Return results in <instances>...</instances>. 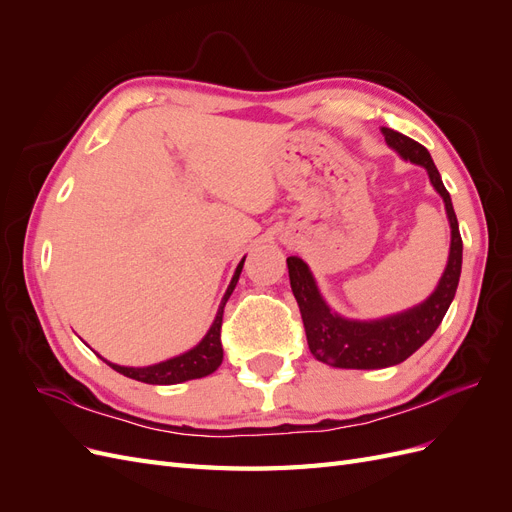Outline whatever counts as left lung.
Returning <instances> with one entry per match:
<instances>
[{"label": "left lung", "instance_id": "obj_1", "mask_svg": "<svg viewBox=\"0 0 512 512\" xmlns=\"http://www.w3.org/2000/svg\"><path fill=\"white\" fill-rule=\"evenodd\" d=\"M382 134L386 145L395 149L401 158L425 166L431 185L444 200L448 222H451V252H448L446 269L436 290L423 303L378 320H350L331 312V307L320 297L314 275L305 262L297 256L286 260L290 288L301 309L309 350L318 361L342 369H382L406 361L440 327L455 299L461 275L463 243L457 215L451 194L446 192L429 151L421 143L391 128H382Z\"/></svg>", "mask_w": 512, "mask_h": 512}]
</instances>
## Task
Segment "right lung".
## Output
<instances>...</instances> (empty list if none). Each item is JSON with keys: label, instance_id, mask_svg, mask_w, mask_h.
Returning <instances> with one entry per match:
<instances>
[{"label": "right lung", "instance_id": "add662e5", "mask_svg": "<svg viewBox=\"0 0 512 512\" xmlns=\"http://www.w3.org/2000/svg\"><path fill=\"white\" fill-rule=\"evenodd\" d=\"M243 262H245V258L239 262L235 275H232L230 286H228L224 299L218 307V314H215L211 329L207 331V335L203 337V342H200L198 346L175 356V359H168V361H162L158 365H149V367H121V365H115V363H108L106 359H102V356H100V359L106 365H111L115 371H119V374L128 376L132 380H138V382H147V384H179V382H185V380H196V378H205V376L213 374V371L222 365V359H224L222 339H220L224 305L230 299L232 290H235V286L239 282Z\"/></svg>", "mask_w": 512, "mask_h": 512}]
</instances>
